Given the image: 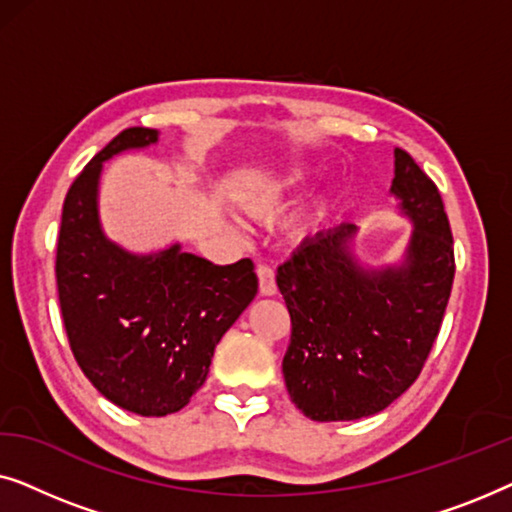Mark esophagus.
<instances>
[{"instance_id": "esophagus-1", "label": "esophagus", "mask_w": 512, "mask_h": 512, "mask_svg": "<svg viewBox=\"0 0 512 512\" xmlns=\"http://www.w3.org/2000/svg\"><path fill=\"white\" fill-rule=\"evenodd\" d=\"M258 291L261 296H275L277 293V282H275V270L270 265H258Z\"/></svg>"}]
</instances>
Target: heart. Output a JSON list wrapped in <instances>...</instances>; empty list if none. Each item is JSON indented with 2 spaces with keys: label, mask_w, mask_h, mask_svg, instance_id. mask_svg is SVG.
Segmentation results:
<instances>
[{
  "label": "heart",
  "mask_w": 512,
  "mask_h": 512,
  "mask_svg": "<svg viewBox=\"0 0 512 512\" xmlns=\"http://www.w3.org/2000/svg\"><path fill=\"white\" fill-rule=\"evenodd\" d=\"M312 170L303 165H291L284 167L270 177H263L254 181V184L244 186L240 193H237V207L242 209L244 214L251 216L256 221H275L279 214L284 212L286 207L291 205L293 198L303 191V188L310 184ZM328 209V198L326 195H317L312 198L310 205H307L303 212L293 216L291 228L303 233V230L317 226V223L326 216Z\"/></svg>",
  "instance_id": "1"
}]
</instances>
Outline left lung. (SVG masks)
I'll use <instances>...</instances> for the list:
<instances>
[{
	"mask_svg": "<svg viewBox=\"0 0 512 512\" xmlns=\"http://www.w3.org/2000/svg\"><path fill=\"white\" fill-rule=\"evenodd\" d=\"M391 193L412 221L403 261L363 268L356 226L305 237L277 268L291 314L282 373L291 401L314 422H349L394 403L438 338L454 279L443 198L408 151H394Z\"/></svg>",
	"mask_w": 512,
	"mask_h": 512,
	"instance_id": "8db88e82",
	"label": "left lung"
}]
</instances>
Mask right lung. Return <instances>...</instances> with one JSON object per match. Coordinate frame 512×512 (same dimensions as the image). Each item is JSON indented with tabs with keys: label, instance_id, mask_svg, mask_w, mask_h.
<instances>
[{
	"label": "right lung",
	"instance_id": "obj_1",
	"mask_svg": "<svg viewBox=\"0 0 512 512\" xmlns=\"http://www.w3.org/2000/svg\"><path fill=\"white\" fill-rule=\"evenodd\" d=\"M158 142V130L116 135L74 179L55 256L62 321L93 387L142 417L179 412L202 387L214 347L258 291L254 263L214 265L172 244L132 254L104 235L102 163Z\"/></svg>",
	"mask_w": 512,
	"mask_h": 512
}]
</instances>
